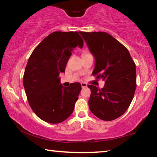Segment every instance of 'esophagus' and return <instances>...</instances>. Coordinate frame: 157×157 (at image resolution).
<instances>
[{"label": "esophagus", "mask_w": 157, "mask_h": 157, "mask_svg": "<svg viewBox=\"0 0 157 157\" xmlns=\"http://www.w3.org/2000/svg\"><path fill=\"white\" fill-rule=\"evenodd\" d=\"M81 86H82V88H85V87L87 86V84L85 83V82H82Z\"/></svg>", "instance_id": "34e87169"}]
</instances>
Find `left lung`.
<instances>
[{
	"instance_id": "1",
	"label": "left lung",
	"mask_w": 157,
	"mask_h": 157,
	"mask_svg": "<svg viewBox=\"0 0 157 157\" xmlns=\"http://www.w3.org/2000/svg\"><path fill=\"white\" fill-rule=\"evenodd\" d=\"M95 59L93 75L105 81L102 89H91L89 106L98 118H119L131 104L136 88V64L123 44L105 32H79Z\"/></svg>"
}]
</instances>
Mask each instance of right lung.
Instances as JSON below:
<instances>
[{"mask_svg": "<svg viewBox=\"0 0 157 157\" xmlns=\"http://www.w3.org/2000/svg\"><path fill=\"white\" fill-rule=\"evenodd\" d=\"M78 32H54L32 52L23 75V86L28 103L44 121L57 124L71 115L82 90L76 82L63 87L60 73H64L71 51L83 47Z\"/></svg>", "mask_w": 157, "mask_h": 157, "instance_id": "1", "label": "right lung"}]
</instances>
